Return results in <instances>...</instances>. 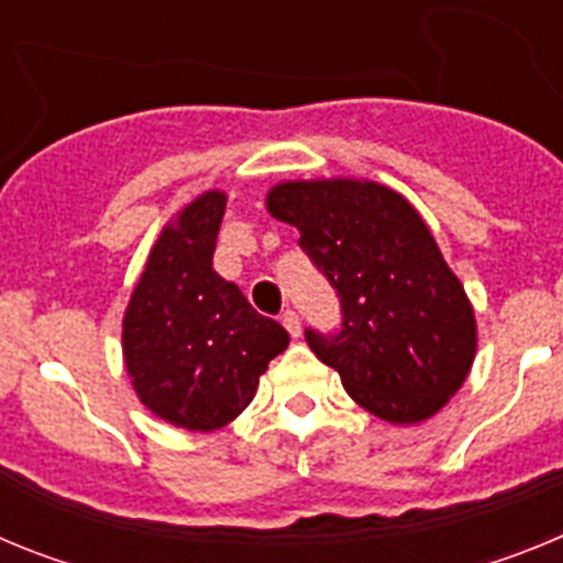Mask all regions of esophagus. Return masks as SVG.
Masks as SVG:
<instances>
[{
	"instance_id": "1",
	"label": "esophagus",
	"mask_w": 563,
	"mask_h": 563,
	"mask_svg": "<svg viewBox=\"0 0 563 563\" xmlns=\"http://www.w3.org/2000/svg\"><path fill=\"white\" fill-rule=\"evenodd\" d=\"M282 324L287 327V332H290L292 338L301 335V318H298L296 310H285V312H282Z\"/></svg>"
}]
</instances>
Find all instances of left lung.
I'll return each instance as SVG.
<instances>
[{"label": "left lung", "mask_w": 563, "mask_h": 563, "mask_svg": "<svg viewBox=\"0 0 563 563\" xmlns=\"http://www.w3.org/2000/svg\"><path fill=\"white\" fill-rule=\"evenodd\" d=\"M267 211L298 228L341 298V330L305 332L318 361L380 420L434 417L471 372L476 318L415 206L380 183L335 177L278 183Z\"/></svg>", "instance_id": "obj_1"}]
</instances>
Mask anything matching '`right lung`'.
Listing matches in <instances>:
<instances>
[{"mask_svg":"<svg viewBox=\"0 0 563 563\" xmlns=\"http://www.w3.org/2000/svg\"><path fill=\"white\" fill-rule=\"evenodd\" d=\"M225 194L188 202L154 242L123 312V361L152 415L217 431L247 409L290 335L213 271Z\"/></svg>","mask_w":563,"mask_h":563,"instance_id":"right-lung-1","label":"right lung"}]
</instances>
